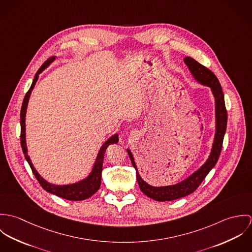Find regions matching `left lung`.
I'll return each mask as SVG.
<instances>
[{
  "mask_svg": "<svg viewBox=\"0 0 252 252\" xmlns=\"http://www.w3.org/2000/svg\"><path fill=\"white\" fill-rule=\"evenodd\" d=\"M184 62L189 68L190 72L193 74V76L202 84L208 85L212 88L213 94L216 99V133L215 138V143L213 145L212 153L208 159V161L192 176H190L188 179L181 181L178 184L172 185V186H162V187H154L149 184H147L143 179L140 177L138 173L137 166L135 164L133 155L129 149H127L129 157L131 159L133 167L136 169L137 172V180L140 185V189L142 192L145 194L147 197L159 201V202H167V201H173L177 200L182 197H185L191 193H193L199 185L202 183V181L205 180V178L208 176V174L211 172V170L216 166V162L219 158L224 135L226 132L227 127V110L225 107V101H224V94L221 88V85L219 83L218 78L216 74L212 72L210 69L205 67L204 65L200 64L196 60H194L191 57H185Z\"/></svg>",
  "mask_w": 252,
  "mask_h": 252,
  "instance_id": "left-lung-1",
  "label": "left lung"
}]
</instances>
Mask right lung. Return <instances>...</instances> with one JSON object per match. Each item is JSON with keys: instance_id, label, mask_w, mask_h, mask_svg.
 <instances>
[{"instance_id": "right-lung-1", "label": "right lung", "mask_w": 252, "mask_h": 252, "mask_svg": "<svg viewBox=\"0 0 252 252\" xmlns=\"http://www.w3.org/2000/svg\"><path fill=\"white\" fill-rule=\"evenodd\" d=\"M55 59V57H51L49 59H47L42 65L41 67L38 69V71L36 72V75L34 77V80L32 82V85L30 87V89L28 90V92L26 93L23 103H22V107H21V111H20V127H21V131H20V143H21V147H22V151L24 153L25 159L27 160V162L29 163L32 172L34 174V176L36 177V180L38 181V183L40 184V186L46 190L47 192L54 194L58 197H61L63 199L66 200H70V201H81V200H85L88 199L89 197H91L93 194H95L98 189L101 186V179H102V169H103V162H104V156L109 144H116L118 142V135L115 134L113 135L110 139H108V141L105 143V144L102 146V148L99 151V154L97 156L94 168L92 170V173L90 174V176L85 179V180H81L79 182H76L74 184H69V185H52L50 183H48L46 180H43L35 170V168L33 167V164L27 154V146H26V141H25V115H26V108L28 105V101H29V97L31 95V92L36 84V80L38 78V74L42 72L53 60Z\"/></svg>"}]
</instances>
